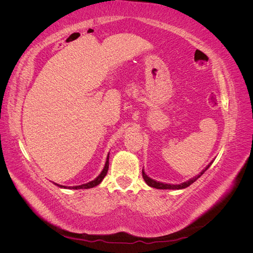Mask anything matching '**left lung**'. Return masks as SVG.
Instances as JSON below:
<instances>
[{
  "mask_svg": "<svg viewBox=\"0 0 253 253\" xmlns=\"http://www.w3.org/2000/svg\"><path fill=\"white\" fill-rule=\"evenodd\" d=\"M213 162H211L208 166H207L205 169L198 174V175H196L195 177H193V178H191V179H189L188 181H185V182H182V183H179V185H170V183H164V182H160V181H156V180H154V179H152V178H150L149 176L144 173V171H143V169H142V177H143V179H144V181L147 182V185L148 186H150V187H152V188H156V189H163V190H165V189H169V190H179V189H185V188H187V187H189L191 183H193L196 179H198L201 177V176L209 169V167L211 166V164H212Z\"/></svg>",
  "mask_w": 253,
  "mask_h": 253,
  "instance_id": "1",
  "label": "left lung"
}]
</instances>
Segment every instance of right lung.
Listing matches in <instances>:
<instances>
[{
	"instance_id": "obj_1",
	"label": "right lung",
	"mask_w": 253,
	"mask_h": 253,
	"mask_svg": "<svg viewBox=\"0 0 253 253\" xmlns=\"http://www.w3.org/2000/svg\"><path fill=\"white\" fill-rule=\"evenodd\" d=\"M109 158H110V154L108 155V157H106L105 166H104V168H103L102 172H101L100 174H99L94 180H91V181H89V182H87V183H83V185H81V186H75V187L61 186V185H58V183H55V185H57V186L60 187V188H64V189H75V190H77V189H89V188H94V187L98 186L99 183H100V182L102 181V179L105 177L106 173H108V170H109Z\"/></svg>"
}]
</instances>
